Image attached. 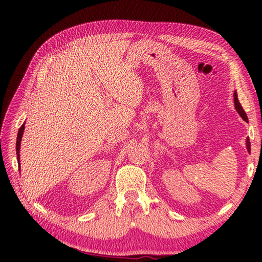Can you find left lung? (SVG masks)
I'll use <instances>...</instances> for the list:
<instances>
[{
	"instance_id": "left-lung-1",
	"label": "left lung",
	"mask_w": 262,
	"mask_h": 262,
	"mask_svg": "<svg viewBox=\"0 0 262 262\" xmlns=\"http://www.w3.org/2000/svg\"><path fill=\"white\" fill-rule=\"evenodd\" d=\"M234 106H236L237 112H238L239 114H241V117L244 119V120H245V121H248L247 115H246V113H245V111L243 110L241 103H239L238 97H237V94H236V92H234ZM246 147H247V151H248V152H251V143H250V139H247V140H246Z\"/></svg>"
}]
</instances>
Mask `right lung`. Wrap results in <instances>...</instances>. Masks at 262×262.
Segmentation results:
<instances>
[{
  "mask_svg": "<svg viewBox=\"0 0 262 262\" xmlns=\"http://www.w3.org/2000/svg\"><path fill=\"white\" fill-rule=\"evenodd\" d=\"M24 125H21L18 134H17V143H16V154H17V159H18V164H19V149H20V141H21V136H23V132H24Z\"/></svg>",
  "mask_w": 262,
  "mask_h": 262,
  "instance_id": "right-lung-1",
  "label": "right lung"
}]
</instances>
